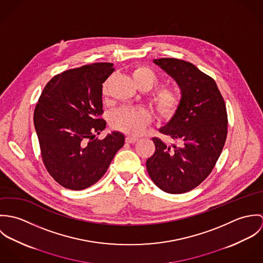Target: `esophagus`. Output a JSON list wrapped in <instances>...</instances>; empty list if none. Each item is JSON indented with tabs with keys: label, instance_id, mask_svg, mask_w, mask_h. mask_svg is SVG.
Wrapping results in <instances>:
<instances>
[{
	"label": "esophagus",
	"instance_id": "34e87169",
	"mask_svg": "<svg viewBox=\"0 0 263 263\" xmlns=\"http://www.w3.org/2000/svg\"><path fill=\"white\" fill-rule=\"evenodd\" d=\"M138 141H139V139L138 138H134V137H126V139H125V142L128 143V144H135Z\"/></svg>",
	"mask_w": 263,
	"mask_h": 263
}]
</instances>
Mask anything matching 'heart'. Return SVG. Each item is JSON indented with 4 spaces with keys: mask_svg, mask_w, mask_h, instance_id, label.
<instances>
[{
    "mask_svg": "<svg viewBox=\"0 0 263 263\" xmlns=\"http://www.w3.org/2000/svg\"><path fill=\"white\" fill-rule=\"evenodd\" d=\"M135 83L144 91H149L158 84V78L147 67H137L133 73ZM110 78H108L102 86L103 95H108V86ZM152 101L161 116L170 117L177 111L180 105L179 94L171 88H159L152 97ZM152 120L151 113L145 108L121 107L115 110L111 115V125L115 129L129 136H138L142 134Z\"/></svg>",
    "mask_w": 263,
    "mask_h": 263,
    "instance_id": "b5f03b06",
    "label": "heart"
}]
</instances>
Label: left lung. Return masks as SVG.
Returning a JSON list of instances; mask_svg holds the SVG:
<instances>
[{"instance_id":"1","label":"left lung","mask_w":263,"mask_h":263,"mask_svg":"<svg viewBox=\"0 0 263 263\" xmlns=\"http://www.w3.org/2000/svg\"><path fill=\"white\" fill-rule=\"evenodd\" d=\"M154 63L177 82L181 102L167 125L160 128L176 144L153 138L156 150L146 166L160 189L184 193L211 174L224 148L228 133L225 101L215 80L191 63L170 58Z\"/></svg>"}]
</instances>
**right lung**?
I'll return each mask as SVG.
<instances>
[{"mask_svg":"<svg viewBox=\"0 0 263 263\" xmlns=\"http://www.w3.org/2000/svg\"><path fill=\"white\" fill-rule=\"evenodd\" d=\"M111 63H95L55 75L44 87L34 110L43 164L63 187L82 190L107 171L124 136L113 132L95 139L106 126L101 118L102 84Z\"/></svg>","mask_w":263,"mask_h":263,"instance_id":"add662e5","label":"right lung"}]
</instances>
